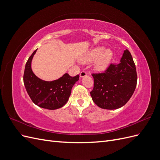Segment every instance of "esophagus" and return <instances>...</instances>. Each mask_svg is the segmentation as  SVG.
Here are the masks:
<instances>
[{
    "instance_id": "obj_1",
    "label": "esophagus",
    "mask_w": 160,
    "mask_h": 160,
    "mask_svg": "<svg viewBox=\"0 0 160 160\" xmlns=\"http://www.w3.org/2000/svg\"><path fill=\"white\" fill-rule=\"evenodd\" d=\"M87 74H88V73H87L86 71H81L80 72V77H85L87 75Z\"/></svg>"
}]
</instances>
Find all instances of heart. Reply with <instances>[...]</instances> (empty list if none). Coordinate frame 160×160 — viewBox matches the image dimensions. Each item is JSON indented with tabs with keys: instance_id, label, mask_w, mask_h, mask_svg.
<instances>
[{
	"instance_id": "obj_1",
	"label": "heart",
	"mask_w": 160,
	"mask_h": 160,
	"mask_svg": "<svg viewBox=\"0 0 160 160\" xmlns=\"http://www.w3.org/2000/svg\"><path fill=\"white\" fill-rule=\"evenodd\" d=\"M113 57V52L110 49H104L102 47L93 48L81 58L83 63H88L95 60L94 67L97 71H104L109 65Z\"/></svg>"
}]
</instances>
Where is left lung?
Instances as JSON below:
<instances>
[{
    "label": "left lung",
    "mask_w": 160,
    "mask_h": 160,
    "mask_svg": "<svg viewBox=\"0 0 160 160\" xmlns=\"http://www.w3.org/2000/svg\"><path fill=\"white\" fill-rule=\"evenodd\" d=\"M93 102L105 109H116L127 103L137 85V72L130 52L126 49L118 65L110 64L103 72L93 73Z\"/></svg>",
    "instance_id": "1"
}]
</instances>
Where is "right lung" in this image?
<instances>
[{
  "label": "right lung",
  "mask_w": 160,
  "mask_h": 160,
  "mask_svg": "<svg viewBox=\"0 0 160 160\" xmlns=\"http://www.w3.org/2000/svg\"><path fill=\"white\" fill-rule=\"evenodd\" d=\"M36 49L28 58L25 65L23 81L32 102L38 107L47 109L62 108L68 101L71 89L79 80V75L71 77L65 73L59 79L52 81H43L37 77L31 69V62Z\"/></svg>",
  "instance_id": "1"
}]
</instances>
